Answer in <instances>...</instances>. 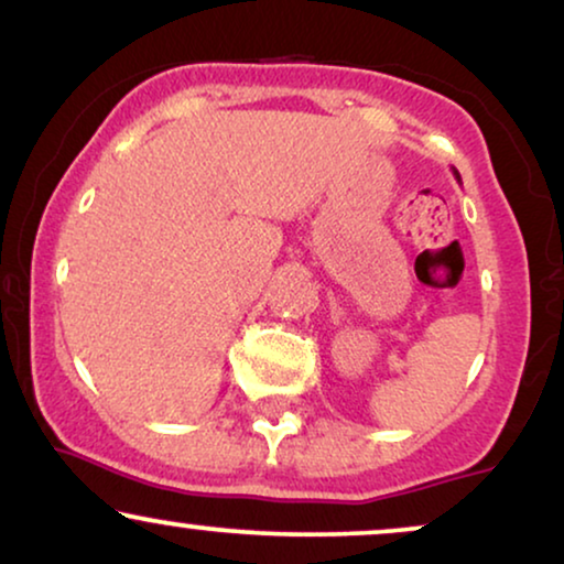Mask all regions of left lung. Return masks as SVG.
I'll return each instance as SVG.
<instances>
[{
  "label": "left lung",
  "mask_w": 564,
  "mask_h": 564,
  "mask_svg": "<svg viewBox=\"0 0 564 564\" xmlns=\"http://www.w3.org/2000/svg\"><path fill=\"white\" fill-rule=\"evenodd\" d=\"M454 176H457V182H459V172H457V169H454Z\"/></svg>",
  "instance_id": "1"
}]
</instances>
